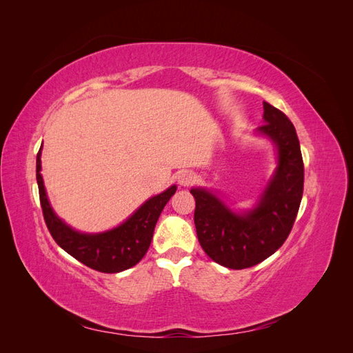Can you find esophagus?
<instances>
[{
  "mask_svg": "<svg viewBox=\"0 0 353 353\" xmlns=\"http://www.w3.org/2000/svg\"><path fill=\"white\" fill-rule=\"evenodd\" d=\"M196 181V175L191 172V170H184L178 175V183L183 187H188L190 184H193Z\"/></svg>",
  "mask_w": 353,
  "mask_h": 353,
  "instance_id": "34e87169",
  "label": "esophagus"
}]
</instances>
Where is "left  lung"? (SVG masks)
<instances>
[{"mask_svg":"<svg viewBox=\"0 0 353 353\" xmlns=\"http://www.w3.org/2000/svg\"><path fill=\"white\" fill-rule=\"evenodd\" d=\"M265 123L258 131L279 147V168L259 205L236 215L203 188H193L194 223L201 249L231 270L250 268L279 250L290 234L303 196L305 168L301 144L290 119L263 101Z\"/></svg>","mask_w":353,"mask_h":353,"instance_id":"1","label":"left lung"}]
</instances>
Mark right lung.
I'll return each instance as SVG.
<instances>
[{"label": "right lung", "mask_w": 353, "mask_h": 353, "mask_svg": "<svg viewBox=\"0 0 353 353\" xmlns=\"http://www.w3.org/2000/svg\"><path fill=\"white\" fill-rule=\"evenodd\" d=\"M41 170V150L37 154V183L42 215L51 237L74 259L88 268L104 274L125 271L140 262L147 253L153 239L156 222L176 187H170L162 194L147 200L134 215L117 228L103 234H79L63 223L52 212Z\"/></svg>", "instance_id": "add662e5"}]
</instances>
